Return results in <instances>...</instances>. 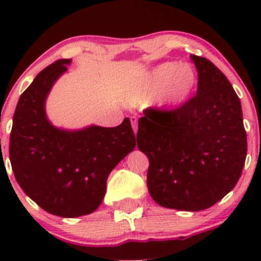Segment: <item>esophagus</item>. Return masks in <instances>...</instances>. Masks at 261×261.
Instances as JSON below:
<instances>
[{
	"label": "esophagus",
	"mask_w": 261,
	"mask_h": 261,
	"mask_svg": "<svg viewBox=\"0 0 261 261\" xmlns=\"http://www.w3.org/2000/svg\"><path fill=\"white\" fill-rule=\"evenodd\" d=\"M130 121H131V125H133L134 127V133H135V135L138 134V118L136 117H130Z\"/></svg>",
	"instance_id": "obj_1"
}]
</instances>
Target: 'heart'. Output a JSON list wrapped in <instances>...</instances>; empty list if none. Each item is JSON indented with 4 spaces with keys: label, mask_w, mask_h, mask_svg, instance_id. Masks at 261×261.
I'll use <instances>...</instances> for the list:
<instances>
[{
    "label": "heart",
    "mask_w": 261,
    "mask_h": 261,
    "mask_svg": "<svg viewBox=\"0 0 261 261\" xmlns=\"http://www.w3.org/2000/svg\"><path fill=\"white\" fill-rule=\"evenodd\" d=\"M198 75L189 64L165 62L146 70L126 93L127 106H140L159 96L160 103L168 109H178L192 97Z\"/></svg>",
    "instance_id": "obj_1"
}]
</instances>
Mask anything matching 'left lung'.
<instances>
[{"instance_id": "8db88e82", "label": "left lung", "mask_w": 261, "mask_h": 261, "mask_svg": "<svg viewBox=\"0 0 261 261\" xmlns=\"http://www.w3.org/2000/svg\"><path fill=\"white\" fill-rule=\"evenodd\" d=\"M198 72L193 98L173 111L145 110L136 139L149 159L147 189L158 204L207 210L238 183L246 159L243 110L226 75L191 55Z\"/></svg>"}]
</instances>
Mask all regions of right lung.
Returning <instances> with one entry per match:
<instances>
[{"label": "right lung", "instance_id": "add662e5", "mask_svg": "<svg viewBox=\"0 0 261 261\" xmlns=\"http://www.w3.org/2000/svg\"><path fill=\"white\" fill-rule=\"evenodd\" d=\"M72 63L59 59L41 70L20 96L10 135V162L18 186L46 212L80 217L94 212L107 178L136 146L130 118L116 127H57L45 111L55 82Z\"/></svg>", "mask_w": 261, "mask_h": 261}]
</instances>
